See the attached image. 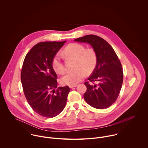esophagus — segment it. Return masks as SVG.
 <instances>
[{"label":"esophagus","mask_w":148,"mask_h":148,"mask_svg":"<svg viewBox=\"0 0 148 148\" xmlns=\"http://www.w3.org/2000/svg\"><path fill=\"white\" fill-rule=\"evenodd\" d=\"M77 86V85H70L69 86V88H73L74 87H76Z\"/></svg>","instance_id":"obj_1"}]
</instances>
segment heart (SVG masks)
Returning a JSON list of instances; mask_svg holds the SVG:
<instances>
[{"mask_svg": "<svg viewBox=\"0 0 148 148\" xmlns=\"http://www.w3.org/2000/svg\"><path fill=\"white\" fill-rule=\"evenodd\" d=\"M62 55L66 58L75 59L73 71L67 72L61 79L63 84L74 85L82 80L85 76L93 72L97 64V55L91 48H87L81 44L72 43L66 46L62 51ZM62 56L57 53L52 62V68L59 74H63L65 68Z\"/></svg>", "mask_w": 148, "mask_h": 148, "instance_id": "b5f03b06", "label": "heart"}]
</instances>
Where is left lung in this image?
<instances>
[{
    "label": "left lung",
    "mask_w": 148,
    "mask_h": 148,
    "mask_svg": "<svg viewBox=\"0 0 148 148\" xmlns=\"http://www.w3.org/2000/svg\"><path fill=\"white\" fill-rule=\"evenodd\" d=\"M74 40L89 44L97 55L96 68L88 80L97 84L85 82V101L97 109L109 107L116 101L123 82V71L118 56L112 46L98 36L88 35Z\"/></svg>",
    "instance_id": "left-lung-1"
}]
</instances>
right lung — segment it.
I'll return each mask as SVG.
<instances>
[{"label": "right lung", "instance_id": "1", "mask_svg": "<svg viewBox=\"0 0 148 148\" xmlns=\"http://www.w3.org/2000/svg\"><path fill=\"white\" fill-rule=\"evenodd\" d=\"M65 42H39L28 52L23 64L25 97L32 109L44 117H54L63 111L70 91L68 86L57 88L58 76L52 65L53 57Z\"/></svg>", "mask_w": 148, "mask_h": 148}]
</instances>
